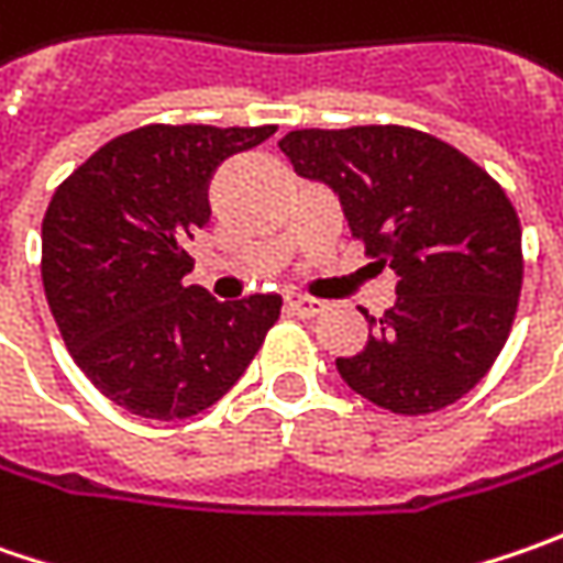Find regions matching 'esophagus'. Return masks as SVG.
<instances>
[{"label": "esophagus", "instance_id": "1", "mask_svg": "<svg viewBox=\"0 0 563 563\" xmlns=\"http://www.w3.org/2000/svg\"><path fill=\"white\" fill-rule=\"evenodd\" d=\"M288 310L300 319H313V316L325 313V303L322 300H313V297H291L288 300Z\"/></svg>", "mask_w": 563, "mask_h": 563}]
</instances>
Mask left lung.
<instances>
[{"label":"left lung","instance_id":"left-lung-1","mask_svg":"<svg viewBox=\"0 0 563 563\" xmlns=\"http://www.w3.org/2000/svg\"><path fill=\"white\" fill-rule=\"evenodd\" d=\"M300 178L335 190L351 234L395 269V307L363 310L369 341L338 357L360 398L400 417L435 413L492 369L510 335L523 250L508 194L461 150L400 124L303 128L278 141Z\"/></svg>","mask_w":563,"mask_h":563}]
</instances>
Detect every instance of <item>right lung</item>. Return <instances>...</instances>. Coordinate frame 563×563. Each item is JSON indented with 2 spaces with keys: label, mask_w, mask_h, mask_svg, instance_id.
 Masks as SVG:
<instances>
[{
  "label": "right lung",
  "mask_w": 563,
  "mask_h": 563,
  "mask_svg": "<svg viewBox=\"0 0 563 563\" xmlns=\"http://www.w3.org/2000/svg\"><path fill=\"white\" fill-rule=\"evenodd\" d=\"M263 128L143 124L55 187L43 216V288L84 376L143 420H187L244 376L278 322V294L219 303L187 285L206 190Z\"/></svg>",
  "instance_id": "right-lung-1"
}]
</instances>
